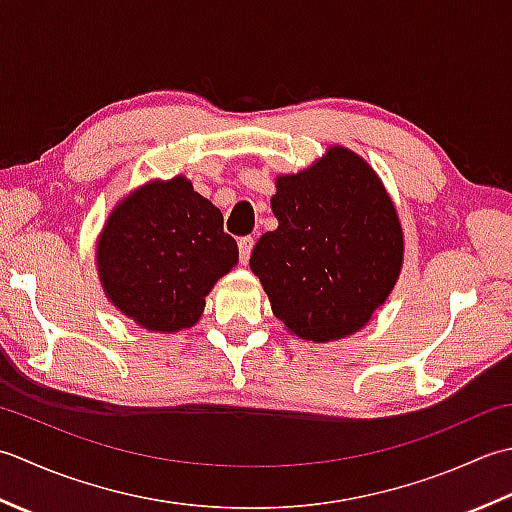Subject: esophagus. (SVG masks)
Here are the masks:
<instances>
[{"mask_svg":"<svg viewBox=\"0 0 512 512\" xmlns=\"http://www.w3.org/2000/svg\"><path fill=\"white\" fill-rule=\"evenodd\" d=\"M254 236H243L241 241H238V252H241V263L247 265L249 263V256H252V249H254Z\"/></svg>","mask_w":512,"mask_h":512,"instance_id":"obj_1","label":"esophagus"}]
</instances>
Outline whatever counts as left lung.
Returning a JSON list of instances; mask_svg holds the SVG:
<instances>
[{
  "instance_id": "8db88e82",
  "label": "left lung",
  "mask_w": 512,
  "mask_h": 512,
  "mask_svg": "<svg viewBox=\"0 0 512 512\" xmlns=\"http://www.w3.org/2000/svg\"><path fill=\"white\" fill-rule=\"evenodd\" d=\"M278 227L258 238L249 267L289 333L331 342L360 331L398 283L404 238L371 165L333 145L311 168L276 179Z\"/></svg>"
}]
</instances>
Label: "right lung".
Returning a JSON list of instances; mask_svg holds the SVG:
<instances>
[{
  "instance_id": "add662e5",
  "label": "right lung",
  "mask_w": 512,
  "mask_h": 512,
  "mask_svg": "<svg viewBox=\"0 0 512 512\" xmlns=\"http://www.w3.org/2000/svg\"><path fill=\"white\" fill-rule=\"evenodd\" d=\"M238 263L223 214L185 176L150 181L114 207L97 241L108 300L139 327H194L216 280Z\"/></svg>"
}]
</instances>
